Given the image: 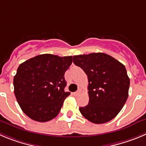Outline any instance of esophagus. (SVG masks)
<instances>
[{"label": "esophagus", "instance_id": "34e87169", "mask_svg": "<svg viewBox=\"0 0 146 146\" xmlns=\"http://www.w3.org/2000/svg\"><path fill=\"white\" fill-rule=\"evenodd\" d=\"M81 88H79V89L78 90L77 92H74V93H73V95H74L75 96H78L80 94H81Z\"/></svg>", "mask_w": 146, "mask_h": 146}]
</instances>
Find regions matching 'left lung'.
Returning a JSON list of instances; mask_svg holds the SVG:
<instances>
[{
  "label": "left lung",
  "instance_id": "left-lung-1",
  "mask_svg": "<svg viewBox=\"0 0 146 146\" xmlns=\"http://www.w3.org/2000/svg\"><path fill=\"white\" fill-rule=\"evenodd\" d=\"M73 60L88 76L89 102L79 108L81 114L95 124L114 119L128 97L130 78L125 65L102 52L74 55Z\"/></svg>",
  "mask_w": 146,
  "mask_h": 146
}]
</instances>
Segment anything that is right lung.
I'll return each instance as SVG.
<instances>
[{
	"instance_id": "obj_1",
	"label": "right lung",
	"mask_w": 146,
	"mask_h": 146,
	"mask_svg": "<svg viewBox=\"0 0 146 146\" xmlns=\"http://www.w3.org/2000/svg\"><path fill=\"white\" fill-rule=\"evenodd\" d=\"M72 56L39 54L19 66L13 78L14 94L20 107L32 119L44 122L59 114L65 92V71L72 63Z\"/></svg>"
}]
</instances>
